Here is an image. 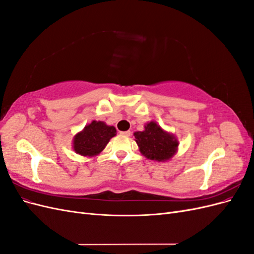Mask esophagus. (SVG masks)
<instances>
[{
  "mask_svg": "<svg viewBox=\"0 0 254 254\" xmlns=\"http://www.w3.org/2000/svg\"><path fill=\"white\" fill-rule=\"evenodd\" d=\"M121 134L124 135V136H130V135H131V131H129V130H128V131H122Z\"/></svg>",
  "mask_w": 254,
  "mask_h": 254,
  "instance_id": "obj_1",
  "label": "esophagus"
}]
</instances>
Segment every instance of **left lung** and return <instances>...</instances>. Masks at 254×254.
Wrapping results in <instances>:
<instances>
[{"label": "left lung", "instance_id": "left-lung-1", "mask_svg": "<svg viewBox=\"0 0 254 254\" xmlns=\"http://www.w3.org/2000/svg\"><path fill=\"white\" fill-rule=\"evenodd\" d=\"M134 137L143 155L159 162L171 159L179 145L175 136L164 131L156 122L146 124L144 131L134 132Z\"/></svg>", "mask_w": 254, "mask_h": 254}]
</instances>
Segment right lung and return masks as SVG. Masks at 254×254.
Returning a JSON list of instances; mask_svg holds the SVG:
<instances>
[{"instance_id":"obj_1","label":"right lung","mask_w":254,"mask_h":254,"mask_svg":"<svg viewBox=\"0 0 254 254\" xmlns=\"http://www.w3.org/2000/svg\"><path fill=\"white\" fill-rule=\"evenodd\" d=\"M115 134L117 130L113 126L106 125L101 121H93L84 127L81 132L75 135L73 142L74 150L81 156H96Z\"/></svg>"}]
</instances>
